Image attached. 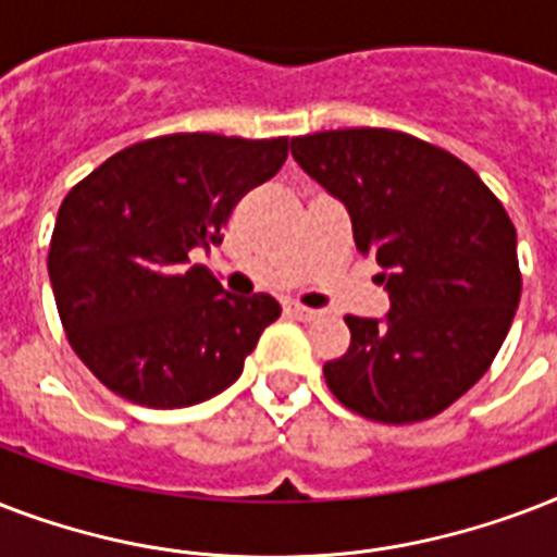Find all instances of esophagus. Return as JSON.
Segmentation results:
<instances>
[{"label":"esophagus","instance_id":"34e87169","mask_svg":"<svg viewBox=\"0 0 557 557\" xmlns=\"http://www.w3.org/2000/svg\"><path fill=\"white\" fill-rule=\"evenodd\" d=\"M283 309H286V314L297 318V321H314V318H318V312H314V309H309V306H304V304H297V300H286V304H283Z\"/></svg>","mask_w":557,"mask_h":557}]
</instances>
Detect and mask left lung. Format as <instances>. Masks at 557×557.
Masks as SVG:
<instances>
[{"instance_id":"1","label":"left lung","mask_w":557,"mask_h":557,"mask_svg":"<svg viewBox=\"0 0 557 557\" xmlns=\"http://www.w3.org/2000/svg\"><path fill=\"white\" fill-rule=\"evenodd\" d=\"M292 156L347 208L375 257L384 318H347L349 349L323 375L341 405L410 424L471 389L520 304L518 234L500 199L457 156L393 129L292 138Z\"/></svg>"}]
</instances>
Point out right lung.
<instances>
[{
	"label": "right lung",
	"instance_id": "1",
	"mask_svg": "<svg viewBox=\"0 0 557 557\" xmlns=\"http://www.w3.org/2000/svg\"><path fill=\"white\" fill-rule=\"evenodd\" d=\"M286 156L288 138L161 135L115 152L69 190L48 277L69 344L112 393L173 410L243 375L280 304L231 295L190 265V251L222 243L236 201Z\"/></svg>",
	"mask_w": 557,
	"mask_h": 557
}]
</instances>
